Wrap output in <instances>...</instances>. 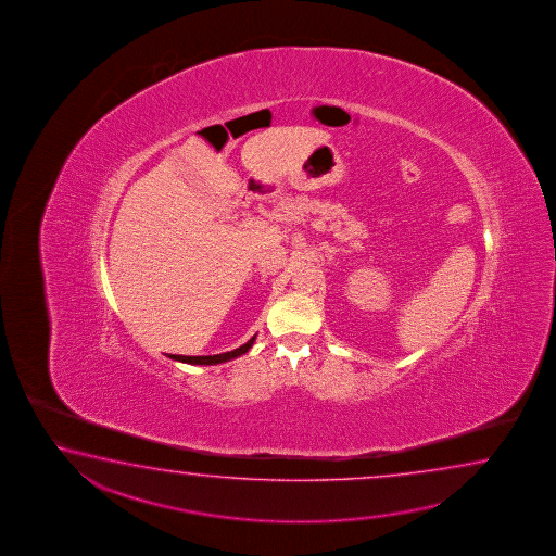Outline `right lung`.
<instances>
[{
  "mask_svg": "<svg viewBox=\"0 0 556 556\" xmlns=\"http://www.w3.org/2000/svg\"><path fill=\"white\" fill-rule=\"evenodd\" d=\"M254 339H256V334L249 342H245L243 346L231 350V352H224V354H216V356H177V354H169V358L185 362V364H194V366H216V364H224V362H229V359L239 358L241 354L249 352V349L254 344Z\"/></svg>",
  "mask_w": 556,
  "mask_h": 556,
  "instance_id": "right-lung-1",
  "label": "right lung"
}]
</instances>
